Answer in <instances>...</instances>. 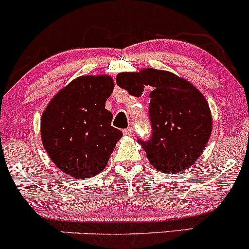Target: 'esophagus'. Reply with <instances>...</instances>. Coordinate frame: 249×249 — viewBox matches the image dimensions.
Masks as SVG:
<instances>
[{"label": "esophagus", "instance_id": "obj_1", "mask_svg": "<svg viewBox=\"0 0 249 249\" xmlns=\"http://www.w3.org/2000/svg\"><path fill=\"white\" fill-rule=\"evenodd\" d=\"M123 132H124V135H126V136H131V135L134 134V129H132V127H126V129L123 130Z\"/></svg>", "mask_w": 249, "mask_h": 249}]
</instances>
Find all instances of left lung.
<instances>
[{
	"label": "left lung",
	"instance_id": "8db88e82",
	"mask_svg": "<svg viewBox=\"0 0 249 249\" xmlns=\"http://www.w3.org/2000/svg\"><path fill=\"white\" fill-rule=\"evenodd\" d=\"M117 84L137 97L145 87L152 88V137L147 142L139 141L150 164L170 175L192 166L212 132V114L201 91L184 78L155 69L122 72Z\"/></svg>",
	"mask_w": 249,
	"mask_h": 249
}]
</instances>
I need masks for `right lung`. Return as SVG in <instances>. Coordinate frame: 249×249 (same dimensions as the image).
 <instances>
[{"instance_id": "obj_1", "label": "right lung", "mask_w": 249, "mask_h": 249, "mask_svg": "<svg viewBox=\"0 0 249 249\" xmlns=\"http://www.w3.org/2000/svg\"><path fill=\"white\" fill-rule=\"evenodd\" d=\"M114 83L107 74L80 76L62 88L41 118V137L55 166L73 178L104 171L123 132L105 108Z\"/></svg>"}]
</instances>
